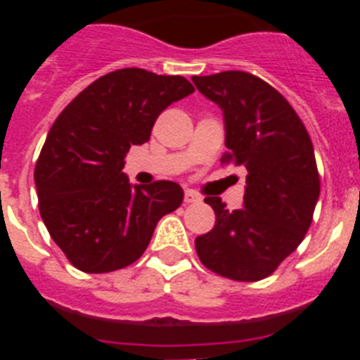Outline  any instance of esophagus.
I'll return each instance as SVG.
<instances>
[{
    "label": "esophagus",
    "instance_id": "obj_1",
    "mask_svg": "<svg viewBox=\"0 0 360 360\" xmlns=\"http://www.w3.org/2000/svg\"><path fill=\"white\" fill-rule=\"evenodd\" d=\"M200 200L202 198H200V196L196 195L193 189H187L186 193H184V202L186 203H196V202H200Z\"/></svg>",
    "mask_w": 360,
    "mask_h": 360
}]
</instances>
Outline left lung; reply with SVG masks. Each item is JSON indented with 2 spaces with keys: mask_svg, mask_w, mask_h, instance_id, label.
I'll use <instances>...</instances> for the list:
<instances>
[{
  "mask_svg": "<svg viewBox=\"0 0 360 360\" xmlns=\"http://www.w3.org/2000/svg\"><path fill=\"white\" fill-rule=\"evenodd\" d=\"M200 94L224 111L221 162L247 169L243 207L218 196L212 231L195 240L200 262L234 281H259L290 256L310 229L321 182L304 124L276 88L252 73L229 70L193 77Z\"/></svg>",
  "mask_w": 360,
  "mask_h": 360,
  "instance_id": "obj_1",
  "label": "left lung"
}]
</instances>
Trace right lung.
Returning <instances> with one entry per match:
<instances>
[{
	"label": "right lung",
	"instance_id": "add662e5",
	"mask_svg": "<svg viewBox=\"0 0 360 360\" xmlns=\"http://www.w3.org/2000/svg\"><path fill=\"white\" fill-rule=\"evenodd\" d=\"M193 91L180 75L122 68L91 82L56 119L34 180L41 218L75 269L104 274L131 265L158 219L180 207L178 184L131 186L122 167L162 111Z\"/></svg>",
	"mask_w": 360,
	"mask_h": 360
}]
</instances>
